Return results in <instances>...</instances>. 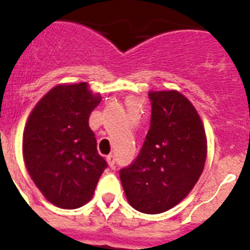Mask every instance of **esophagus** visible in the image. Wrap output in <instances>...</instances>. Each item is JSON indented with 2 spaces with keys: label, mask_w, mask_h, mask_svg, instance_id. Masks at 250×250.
Listing matches in <instances>:
<instances>
[{
  "label": "esophagus",
  "mask_w": 250,
  "mask_h": 250,
  "mask_svg": "<svg viewBox=\"0 0 250 250\" xmlns=\"http://www.w3.org/2000/svg\"><path fill=\"white\" fill-rule=\"evenodd\" d=\"M106 161H107V164H109V167H111V169H114V167H115V161H116V158H115V155L106 156Z\"/></svg>",
  "instance_id": "34e87169"
}]
</instances>
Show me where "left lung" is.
<instances>
[{"label":"left lung","instance_id":"left-lung-1","mask_svg":"<svg viewBox=\"0 0 250 250\" xmlns=\"http://www.w3.org/2000/svg\"><path fill=\"white\" fill-rule=\"evenodd\" d=\"M150 129L139 155L120 169L127 202L145 214L169 210L199 180L207 159V138L199 115L178 91L149 94Z\"/></svg>","mask_w":250,"mask_h":250}]
</instances>
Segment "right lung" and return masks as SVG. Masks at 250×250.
I'll return each mask as SVG.
<instances>
[{"instance_id":"obj_1","label":"right lung","mask_w":250,"mask_h":250,"mask_svg":"<svg viewBox=\"0 0 250 250\" xmlns=\"http://www.w3.org/2000/svg\"><path fill=\"white\" fill-rule=\"evenodd\" d=\"M87 83L59 85L39 101L23 131V160L36 187L59 208L76 209L92 198L107 163L89 126L100 104Z\"/></svg>"}]
</instances>
